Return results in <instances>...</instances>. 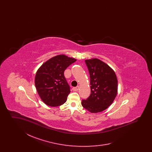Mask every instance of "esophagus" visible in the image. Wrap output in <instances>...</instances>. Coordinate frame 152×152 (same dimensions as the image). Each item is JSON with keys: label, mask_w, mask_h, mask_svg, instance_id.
Returning a JSON list of instances; mask_svg holds the SVG:
<instances>
[{"label": "esophagus", "mask_w": 152, "mask_h": 152, "mask_svg": "<svg viewBox=\"0 0 152 152\" xmlns=\"http://www.w3.org/2000/svg\"><path fill=\"white\" fill-rule=\"evenodd\" d=\"M79 86L76 87H73L72 88L73 91H78V89H79Z\"/></svg>", "instance_id": "34e87169"}]
</instances>
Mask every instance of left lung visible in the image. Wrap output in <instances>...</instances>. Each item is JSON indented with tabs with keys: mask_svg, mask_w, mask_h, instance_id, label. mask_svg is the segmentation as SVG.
Instances as JSON below:
<instances>
[{
	"mask_svg": "<svg viewBox=\"0 0 152 152\" xmlns=\"http://www.w3.org/2000/svg\"><path fill=\"white\" fill-rule=\"evenodd\" d=\"M90 76L91 94L83 100L82 106L91 113L105 110L117 94V79L114 71L98 58L85 60Z\"/></svg>",
	"mask_w": 152,
	"mask_h": 152,
	"instance_id": "obj_1",
	"label": "left lung"
}]
</instances>
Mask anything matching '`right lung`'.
<instances>
[{"label": "right lung", "mask_w": 152, "mask_h": 152, "mask_svg": "<svg viewBox=\"0 0 152 152\" xmlns=\"http://www.w3.org/2000/svg\"><path fill=\"white\" fill-rule=\"evenodd\" d=\"M76 61L74 58L60 55L51 58L38 69L35 79V87L46 105L58 107L66 102L71 91L64 72Z\"/></svg>", "instance_id": "add662e5"}]
</instances>
